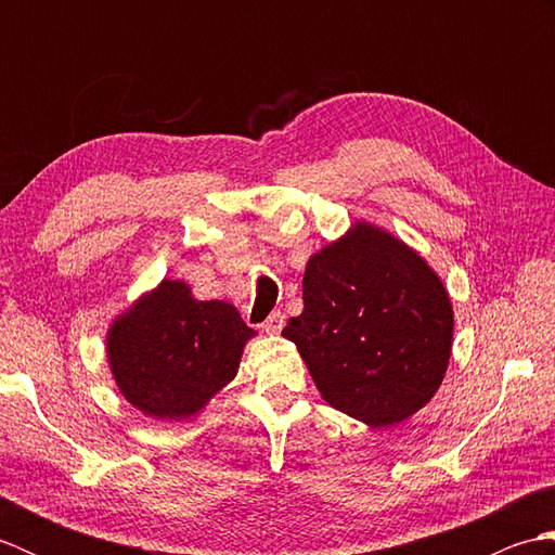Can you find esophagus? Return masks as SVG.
Listing matches in <instances>:
<instances>
[{"label":"esophagus","instance_id":"obj_1","mask_svg":"<svg viewBox=\"0 0 555 555\" xmlns=\"http://www.w3.org/2000/svg\"><path fill=\"white\" fill-rule=\"evenodd\" d=\"M284 324H286L284 314H281V312H271V314L267 317V322L262 324V332H267V334H279L281 328H284Z\"/></svg>","mask_w":555,"mask_h":555}]
</instances>
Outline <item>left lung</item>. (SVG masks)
Instances as JSON below:
<instances>
[{"instance_id":"1","label":"left lung","mask_w":555,"mask_h":555,"mask_svg":"<svg viewBox=\"0 0 555 555\" xmlns=\"http://www.w3.org/2000/svg\"><path fill=\"white\" fill-rule=\"evenodd\" d=\"M298 346L328 405L367 427H393L429 403L453 350V305L415 247L358 219L310 255Z\"/></svg>"}]
</instances>
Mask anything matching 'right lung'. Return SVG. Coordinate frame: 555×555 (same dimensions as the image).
Masks as SVG:
<instances>
[{
  "label": "right lung",
  "mask_w": 555,
  "mask_h": 555,
  "mask_svg": "<svg viewBox=\"0 0 555 555\" xmlns=\"http://www.w3.org/2000/svg\"><path fill=\"white\" fill-rule=\"evenodd\" d=\"M257 332L227 300H197L181 279H162L116 314L104 350L112 379L152 420L191 422L227 388Z\"/></svg>",
  "instance_id": "add662e5"
}]
</instances>
